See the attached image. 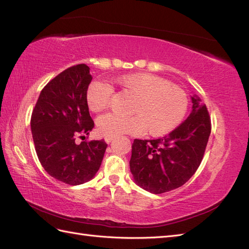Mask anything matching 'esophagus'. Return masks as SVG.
Listing matches in <instances>:
<instances>
[{
  "instance_id": "obj_1",
  "label": "esophagus",
  "mask_w": 249,
  "mask_h": 249,
  "mask_svg": "<svg viewBox=\"0 0 249 249\" xmlns=\"http://www.w3.org/2000/svg\"><path fill=\"white\" fill-rule=\"evenodd\" d=\"M114 138H115L114 136H107L106 138H105V141H106L107 143H110V142H111L113 139H114Z\"/></svg>"
}]
</instances>
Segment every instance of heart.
Instances as JSON below:
<instances>
[{
  "label": "heart",
  "mask_w": 249,
  "mask_h": 249,
  "mask_svg": "<svg viewBox=\"0 0 249 249\" xmlns=\"http://www.w3.org/2000/svg\"><path fill=\"white\" fill-rule=\"evenodd\" d=\"M124 91L134 95L131 115L108 113L97 118V132L103 136L145 132L152 136H162L180 124L189 105L184 90L153 73L125 74L116 80ZM113 88L109 83L95 80L86 91L88 108L101 112L109 107Z\"/></svg>",
  "instance_id": "1"
}]
</instances>
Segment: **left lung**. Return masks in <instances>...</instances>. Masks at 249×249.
Instances as JSON below:
<instances>
[{"instance_id":"obj_1","label":"left lung","mask_w":249,"mask_h":249,"mask_svg":"<svg viewBox=\"0 0 249 249\" xmlns=\"http://www.w3.org/2000/svg\"><path fill=\"white\" fill-rule=\"evenodd\" d=\"M192 112L166 136L135 139L130 168L136 183L160 194L183 186L197 170L211 133V117L198 97H192Z\"/></svg>"}]
</instances>
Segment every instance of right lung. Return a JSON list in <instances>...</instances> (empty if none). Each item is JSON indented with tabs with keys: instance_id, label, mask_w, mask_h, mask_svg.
I'll use <instances>...</instances> for the list:
<instances>
[{
	"instance_id": "1",
	"label": "right lung",
	"mask_w": 249,
	"mask_h": 249,
	"mask_svg": "<svg viewBox=\"0 0 249 249\" xmlns=\"http://www.w3.org/2000/svg\"><path fill=\"white\" fill-rule=\"evenodd\" d=\"M86 64L69 67L43 87L31 115V130L38 160L49 175L69 185L91 179L100 169L108 144L82 141L94 123L86 102L92 80Z\"/></svg>"
}]
</instances>
